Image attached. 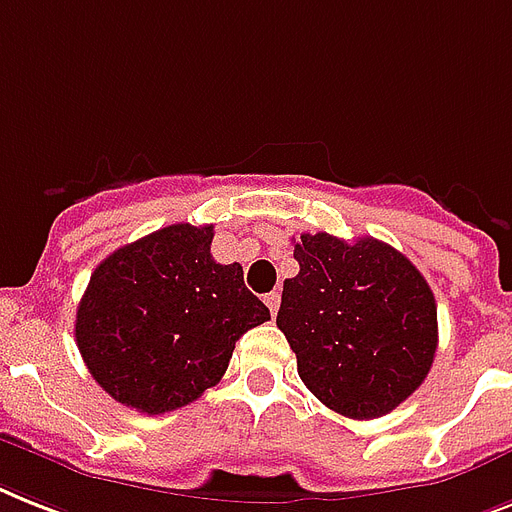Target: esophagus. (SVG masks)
I'll list each match as a JSON object with an SVG mask.
<instances>
[{
  "label": "esophagus",
  "instance_id": "obj_1",
  "mask_svg": "<svg viewBox=\"0 0 512 512\" xmlns=\"http://www.w3.org/2000/svg\"><path fill=\"white\" fill-rule=\"evenodd\" d=\"M278 302H281V294H278V292L265 294V305H268L270 315H276V313H278Z\"/></svg>",
  "mask_w": 512,
  "mask_h": 512
}]
</instances>
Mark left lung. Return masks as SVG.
<instances>
[{"mask_svg": "<svg viewBox=\"0 0 512 512\" xmlns=\"http://www.w3.org/2000/svg\"><path fill=\"white\" fill-rule=\"evenodd\" d=\"M299 273L284 281L276 326L305 386L336 413H392L423 384L439 328L431 286L402 252L373 236L302 234Z\"/></svg>", "mask_w": 512, "mask_h": 512, "instance_id": "left-lung-1", "label": "left lung"}]
</instances>
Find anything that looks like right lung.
<instances>
[{"instance_id": "right-lung-1", "label": "right lung", "mask_w": 512, "mask_h": 512, "mask_svg": "<svg viewBox=\"0 0 512 512\" xmlns=\"http://www.w3.org/2000/svg\"><path fill=\"white\" fill-rule=\"evenodd\" d=\"M213 226L173 223L115 249L76 313L83 363L120 405L162 415L226 373L239 336L270 321L242 265L210 255Z\"/></svg>"}]
</instances>
